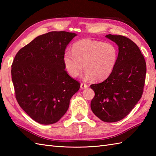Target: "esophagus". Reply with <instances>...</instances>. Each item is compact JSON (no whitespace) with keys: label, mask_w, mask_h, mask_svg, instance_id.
<instances>
[{"label":"esophagus","mask_w":156,"mask_h":156,"mask_svg":"<svg viewBox=\"0 0 156 156\" xmlns=\"http://www.w3.org/2000/svg\"><path fill=\"white\" fill-rule=\"evenodd\" d=\"M88 87V85L87 84H84V83H81L80 84V88L82 89H85Z\"/></svg>","instance_id":"34e87169"}]
</instances>
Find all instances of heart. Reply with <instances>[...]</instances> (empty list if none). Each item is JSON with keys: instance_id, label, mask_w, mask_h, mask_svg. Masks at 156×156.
<instances>
[{"instance_id": "b5f03b06", "label": "heart", "mask_w": 156, "mask_h": 156, "mask_svg": "<svg viewBox=\"0 0 156 156\" xmlns=\"http://www.w3.org/2000/svg\"><path fill=\"white\" fill-rule=\"evenodd\" d=\"M118 56V49L115 45L84 39L73 44L72 52L66 51L64 53L63 61L71 77L80 76L84 67L86 77L102 80L113 71Z\"/></svg>"}]
</instances>
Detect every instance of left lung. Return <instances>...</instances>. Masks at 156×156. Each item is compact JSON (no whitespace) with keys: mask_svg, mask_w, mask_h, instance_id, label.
Segmentation results:
<instances>
[{"mask_svg":"<svg viewBox=\"0 0 156 156\" xmlns=\"http://www.w3.org/2000/svg\"><path fill=\"white\" fill-rule=\"evenodd\" d=\"M106 37L118 45V61L106 80L90 85L95 93L90 107L101 120L113 122L125 118L141 98L146 63L140 48L130 39L111 34Z\"/></svg>","mask_w":156,"mask_h":156,"instance_id":"obj_1","label":"left lung"}]
</instances>
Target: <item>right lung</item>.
I'll use <instances>...</instances> for the list:
<instances>
[{
  "instance_id": "obj_1",
  "label": "right lung",
  "mask_w": 156,
  "mask_h": 156,
  "mask_svg": "<svg viewBox=\"0 0 156 156\" xmlns=\"http://www.w3.org/2000/svg\"><path fill=\"white\" fill-rule=\"evenodd\" d=\"M75 36L67 31L39 35L20 49L13 60L11 76L16 101L39 123L58 122L80 88L79 82L65 70L63 61L66 46Z\"/></svg>"
}]
</instances>
